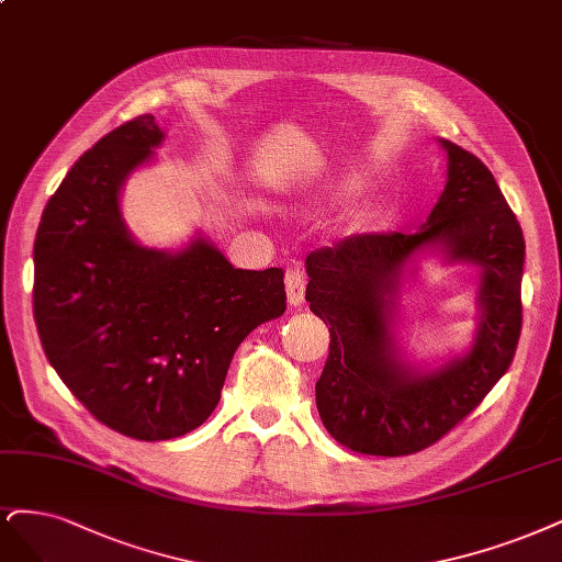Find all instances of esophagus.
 I'll return each instance as SVG.
<instances>
[{
  "label": "esophagus",
  "instance_id": "34e87169",
  "mask_svg": "<svg viewBox=\"0 0 562 562\" xmlns=\"http://www.w3.org/2000/svg\"><path fill=\"white\" fill-rule=\"evenodd\" d=\"M285 295L288 302L293 306H300L304 302V288H306V279H304V269L302 267H288L285 269Z\"/></svg>",
  "mask_w": 562,
  "mask_h": 562
}]
</instances>
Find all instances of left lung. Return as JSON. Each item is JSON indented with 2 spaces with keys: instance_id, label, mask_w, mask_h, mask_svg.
Here are the masks:
<instances>
[{
  "instance_id": "1",
  "label": "left lung",
  "mask_w": 562,
  "mask_h": 562,
  "mask_svg": "<svg viewBox=\"0 0 562 562\" xmlns=\"http://www.w3.org/2000/svg\"><path fill=\"white\" fill-rule=\"evenodd\" d=\"M441 146L447 188L416 235H356L306 258L308 308L330 325L316 406L325 430L358 453L432 447L491 393L518 346L524 232L491 169L453 142ZM425 245L482 267V321L465 359L420 375L398 358L390 316L401 267Z\"/></svg>"
}]
</instances>
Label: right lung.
<instances>
[{"instance_id":"1","label":"right lung","mask_w":562,"mask_h":562,"mask_svg":"<svg viewBox=\"0 0 562 562\" xmlns=\"http://www.w3.org/2000/svg\"><path fill=\"white\" fill-rule=\"evenodd\" d=\"M165 139L150 113L76 160L34 241V321L53 370L106 428L181 437L216 409L237 346L285 312L283 272L235 269L206 239L144 248L119 195Z\"/></svg>"}]
</instances>
